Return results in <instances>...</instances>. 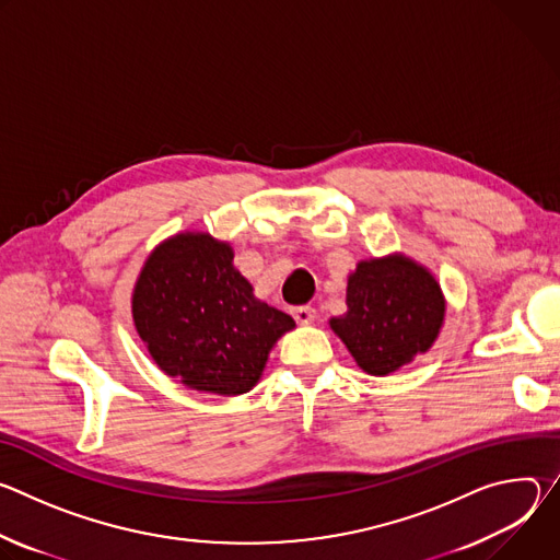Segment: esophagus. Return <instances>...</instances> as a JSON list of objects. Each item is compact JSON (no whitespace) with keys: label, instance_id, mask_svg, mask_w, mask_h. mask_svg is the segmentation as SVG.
Returning a JSON list of instances; mask_svg holds the SVG:
<instances>
[{"label":"esophagus","instance_id":"esophagus-1","mask_svg":"<svg viewBox=\"0 0 560 560\" xmlns=\"http://www.w3.org/2000/svg\"><path fill=\"white\" fill-rule=\"evenodd\" d=\"M292 314H294L299 326H310V324H314V318H316V310L312 305H296L292 310Z\"/></svg>","mask_w":560,"mask_h":560}]
</instances>
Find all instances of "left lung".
I'll return each mask as SVG.
<instances>
[{
    "label": "left lung",
    "mask_w": 560,
    "mask_h": 560,
    "mask_svg": "<svg viewBox=\"0 0 560 560\" xmlns=\"http://www.w3.org/2000/svg\"><path fill=\"white\" fill-rule=\"evenodd\" d=\"M348 312L330 318L357 365L385 376L436 341L445 299L434 275L406 255L365 259L348 277Z\"/></svg>",
    "instance_id": "1"
}]
</instances>
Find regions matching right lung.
<instances>
[{"mask_svg": "<svg viewBox=\"0 0 560 560\" xmlns=\"http://www.w3.org/2000/svg\"><path fill=\"white\" fill-rule=\"evenodd\" d=\"M232 259L230 244L208 232H182L150 253L132 290V322L159 370L221 396L250 392L294 328Z\"/></svg>", "mask_w": 560, "mask_h": 560, "instance_id": "obj_1", "label": "right lung"}]
</instances>
